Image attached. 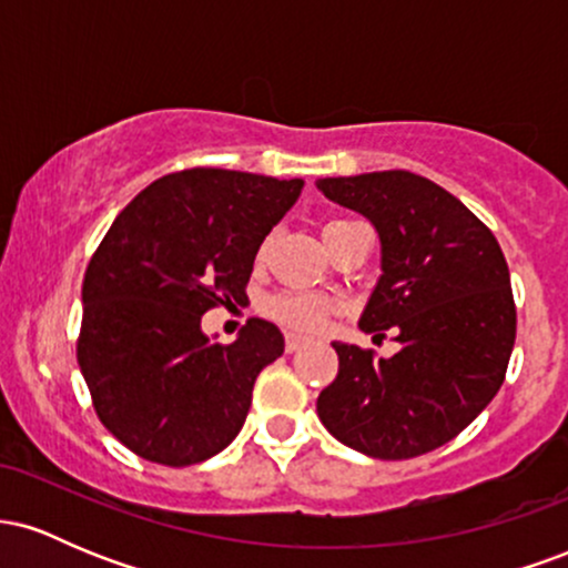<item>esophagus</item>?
Wrapping results in <instances>:
<instances>
[{"instance_id": "esophagus-1", "label": "esophagus", "mask_w": 568, "mask_h": 568, "mask_svg": "<svg viewBox=\"0 0 568 568\" xmlns=\"http://www.w3.org/2000/svg\"><path fill=\"white\" fill-rule=\"evenodd\" d=\"M304 347H306L304 338H298V336H293V334L285 336V352H288V355H293V352H302Z\"/></svg>"}]
</instances>
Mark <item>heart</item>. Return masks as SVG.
I'll return each mask as SVG.
<instances>
[{"mask_svg": "<svg viewBox=\"0 0 568 568\" xmlns=\"http://www.w3.org/2000/svg\"><path fill=\"white\" fill-rule=\"evenodd\" d=\"M344 224H349V221L347 219L331 221V224L325 226V234H331ZM258 258H264V247L258 251ZM262 310L264 315L272 317V321L285 325V328L296 331V334H315V331L338 310V304L336 298L323 296V293L280 291L264 298Z\"/></svg>", "mask_w": 568, "mask_h": 568, "instance_id": "obj_1", "label": "heart"}]
</instances>
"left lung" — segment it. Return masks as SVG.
I'll use <instances>...</instances> for the list:
<instances>
[{"label": "left lung", "mask_w": 568, "mask_h": 568, "mask_svg": "<svg viewBox=\"0 0 568 568\" xmlns=\"http://www.w3.org/2000/svg\"><path fill=\"white\" fill-rule=\"evenodd\" d=\"M328 200L363 213L382 240V277L361 317L395 331L400 352L338 344L317 416L344 446L410 459L454 440L505 382L515 344L510 270L491 230L425 175L379 171L321 179Z\"/></svg>", "instance_id": "obj_1"}]
</instances>
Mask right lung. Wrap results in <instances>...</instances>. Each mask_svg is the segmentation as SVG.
<instances>
[{
    "instance_id": "right-lung-1",
    "label": "right lung",
    "mask_w": 568,
    "mask_h": 568,
    "mask_svg": "<svg viewBox=\"0 0 568 568\" xmlns=\"http://www.w3.org/2000/svg\"><path fill=\"white\" fill-rule=\"evenodd\" d=\"M304 181L192 168L135 194L90 258L77 361L103 427L141 459L189 467L243 427L256 376L283 355L251 317L232 344L200 321L245 302L253 258Z\"/></svg>"
}]
</instances>
